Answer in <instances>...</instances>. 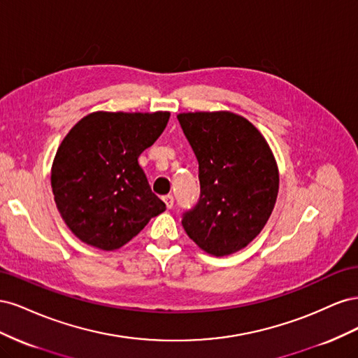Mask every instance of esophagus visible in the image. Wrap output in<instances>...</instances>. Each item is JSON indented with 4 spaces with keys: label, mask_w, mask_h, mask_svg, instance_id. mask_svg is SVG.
<instances>
[{
    "label": "esophagus",
    "mask_w": 358,
    "mask_h": 358,
    "mask_svg": "<svg viewBox=\"0 0 358 358\" xmlns=\"http://www.w3.org/2000/svg\"><path fill=\"white\" fill-rule=\"evenodd\" d=\"M162 201L166 203L167 209H171V208H173V203H175V199H173V196H170V194H169V196H164V197H162Z\"/></svg>",
    "instance_id": "obj_1"
}]
</instances>
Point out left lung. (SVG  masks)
I'll return each instance as SVG.
<instances>
[{"instance_id":"1","label":"left lung","mask_w":358,"mask_h":358,"mask_svg":"<svg viewBox=\"0 0 358 358\" xmlns=\"http://www.w3.org/2000/svg\"><path fill=\"white\" fill-rule=\"evenodd\" d=\"M178 121L199 161L200 197L182 215L187 234L208 254L241 251L275 208L276 161L258 129L230 112L180 113Z\"/></svg>"}]
</instances>
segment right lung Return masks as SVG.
I'll use <instances>...</instances> for the list:
<instances>
[{"label": "right lung", "instance_id": "obj_1", "mask_svg": "<svg viewBox=\"0 0 358 358\" xmlns=\"http://www.w3.org/2000/svg\"><path fill=\"white\" fill-rule=\"evenodd\" d=\"M169 117V112H95L62 140L52 166V191L62 220L82 242L113 251L166 210L138 157L157 142Z\"/></svg>", "mask_w": 358, "mask_h": 358}]
</instances>
